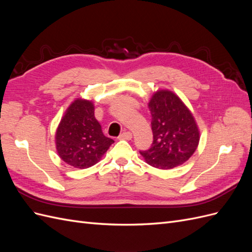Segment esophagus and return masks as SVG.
Here are the masks:
<instances>
[{
  "mask_svg": "<svg viewBox=\"0 0 252 252\" xmlns=\"http://www.w3.org/2000/svg\"><path fill=\"white\" fill-rule=\"evenodd\" d=\"M131 138H132V133L130 131H125L119 136L120 140H131Z\"/></svg>",
  "mask_w": 252,
  "mask_h": 252,
  "instance_id": "obj_1",
  "label": "esophagus"
}]
</instances>
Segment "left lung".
I'll list each match as a JSON object with an SVG mask.
<instances>
[{"label": "left lung", "instance_id": "1", "mask_svg": "<svg viewBox=\"0 0 252 252\" xmlns=\"http://www.w3.org/2000/svg\"><path fill=\"white\" fill-rule=\"evenodd\" d=\"M154 141L140 151L147 164L171 169L188 161L199 145L200 131L192 113L169 90H158L148 103Z\"/></svg>", "mask_w": 252, "mask_h": 252}]
</instances>
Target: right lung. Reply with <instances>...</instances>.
Here are the masks:
<instances>
[{
  "instance_id": "1",
  "label": "right lung",
  "mask_w": 252,
  "mask_h": 252,
  "mask_svg": "<svg viewBox=\"0 0 252 252\" xmlns=\"http://www.w3.org/2000/svg\"><path fill=\"white\" fill-rule=\"evenodd\" d=\"M114 141L105 136L94 118L91 101L78 98L68 107L56 133L60 158L75 168H88L96 164Z\"/></svg>"
}]
</instances>
